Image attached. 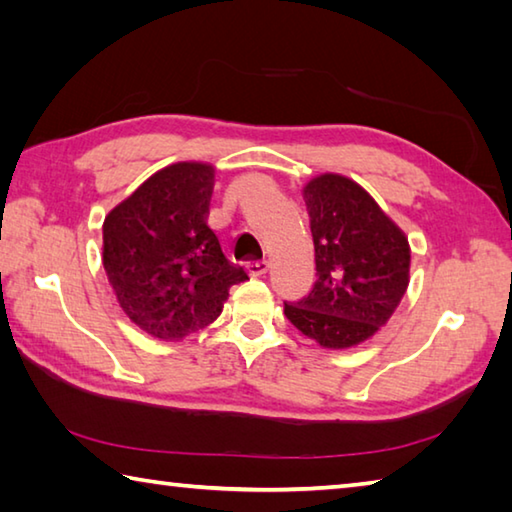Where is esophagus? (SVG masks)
Masks as SVG:
<instances>
[{
  "instance_id": "esophagus-1",
  "label": "esophagus",
  "mask_w": 512,
  "mask_h": 512,
  "mask_svg": "<svg viewBox=\"0 0 512 512\" xmlns=\"http://www.w3.org/2000/svg\"><path fill=\"white\" fill-rule=\"evenodd\" d=\"M246 270L253 277H262V275L268 273V262H266V259H253V262L246 264Z\"/></svg>"
}]
</instances>
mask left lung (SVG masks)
<instances>
[{"mask_svg": "<svg viewBox=\"0 0 512 512\" xmlns=\"http://www.w3.org/2000/svg\"><path fill=\"white\" fill-rule=\"evenodd\" d=\"M303 200L317 281L284 314L325 350H347L372 339L396 312L409 286L411 248L372 195L341 173L314 176Z\"/></svg>", "mask_w": 512, "mask_h": 512, "instance_id": "left-lung-1", "label": "left lung"}]
</instances>
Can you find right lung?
<instances>
[{"label": "right lung", "mask_w": 512, "mask_h": 512, "mask_svg": "<svg viewBox=\"0 0 512 512\" xmlns=\"http://www.w3.org/2000/svg\"><path fill=\"white\" fill-rule=\"evenodd\" d=\"M213 165L173 162L156 171L103 222V268L123 312L160 341H182L222 314L242 266L206 224Z\"/></svg>", "instance_id": "right-lung-1"}]
</instances>
